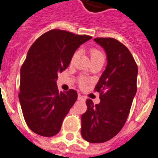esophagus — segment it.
Listing matches in <instances>:
<instances>
[{
	"label": "esophagus",
	"mask_w": 158,
	"mask_h": 158,
	"mask_svg": "<svg viewBox=\"0 0 158 158\" xmlns=\"http://www.w3.org/2000/svg\"><path fill=\"white\" fill-rule=\"evenodd\" d=\"M78 100H81V101H84L85 98L83 95H81L80 94H78Z\"/></svg>",
	"instance_id": "1"
}]
</instances>
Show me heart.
I'll list each match as a JSON object with an SVG mask.
<instances>
[{"mask_svg":"<svg viewBox=\"0 0 158 158\" xmlns=\"http://www.w3.org/2000/svg\"><path fill=\"white\" fill-rule=\"evenodd\" d=\"M79 51H76L75 53H74V55L72 56V59H71V61H73L74 60H75L76 57H77V56L79 55ZM90 59L91 60H94V59H97V58H99V57H103V56H102V52H99L98 50H97V49L95 48H91L90 50ZM80 83L82 86H83V85L85 84V80L83 79H81L80 81Z\"/></svg>","mask_w":158,"mask_h":158,"instance_id":"obj_1","label":"heart"}]
</instances>
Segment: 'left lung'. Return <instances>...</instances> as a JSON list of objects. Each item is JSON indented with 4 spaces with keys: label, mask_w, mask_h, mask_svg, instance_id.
Returning a JSON list of instances; mask_svg holds the SVG:
<instances>
[{
    "label": "left lung",
    "mask_w": 158,
    "mask_h": 158,
    "mask_svg": "<svg viewBox=\"0 0 158 158\" xmlns=\"http://www.w3.org/2000/svg\"><path fill=\"white\" fill-rule=\"evenodd\" d=\"M105 50L107 64L94 90L100 102L87 99L81 116V134L90 143H102L117 135L124 126L137 92L138 66L127 47L113 38H95Z\"/></svg>",
    "instance_id": "obj_1"
}]
</instances>
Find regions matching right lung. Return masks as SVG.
Instances as JSON below:
<instances>
[{
    "instance_id": "right-lung-1",
    "label": "right lung",
    "mask_w": 158,
    "mask_h": 158,
    "mask_svg": "<svg viewBox=\"0 0 158 158\" xmlns=\"http://www.w3.org/2000/svg\"><path fill=\"white\" fill-rule=\"evenodd\" d=\"M91 36L53 29L31 45L20 69L19 100L31 130L44 137L60 132L63 121L77 99L75 90L59 92L58 73L68 68L75 50Z\"/></svg>"
}]
</instances>
